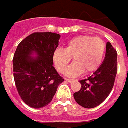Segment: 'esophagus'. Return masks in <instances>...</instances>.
<instances>
[{
  "instance_id": "esophagus-1",
  "label": "esophagus",
  "mask_w": 128,
  "mask_h": 128,
  "mask_svg": "<svg viewBox=\"0 0 128 128\" xmlns=\"http://www.w3.org/2000/svg\"><path fill=\"white\" fill-rule=\"evenodd\" d=\"M65 80H66V82H72L74 81L73 78H66Z\"/></svg>"
}]
</instances>
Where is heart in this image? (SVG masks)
Segmentation results:
<instances>
[{
  "label": "heart",
  "instance_id": "heart-1",
  "mask_svg": "<svg viewBox=\"0 0 128 128\" xmlns=\"http://www.w3.org/2000/svg\"><path fill=\"white\" fill-rule=\"evenodd\" d=\"M106 51V43L100 37L78 36L69 40L65 49L58 48L53 54V61L60 73H63L71 57L74 62L66 74L69 76L81 74L84 70L90 73L96 70L102 62Z\"/></svg>",
  "mask_w": 128,
  "mask_h": 128
}]
</instances>
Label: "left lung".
I'll return each mask as SVG.
<instances>
[{
    "mask_svg": "<svg viewBox=\"0 0 128 128\" xmlns=\"http://www.w3.org/2000/svg\"><path fill=\"white\" fill-rule=\"evenodd\" d=\"M117 71V53L110 42L106 44L105 59L90 76L80 80L81 89L74 97L78 104L86 108L100 105L110 94Z\"/></svg>",
    "mask_w": 128,
    "mask_h": 128,
    "instance_id": "left-lung-1",
    "label": "left lung"
}]
</instances>
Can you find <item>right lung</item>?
<instances>
[{"instance_id": "right-lung-1", "label": "right lung", "mask_w": 128, "mask_h": 128, "mask_svg": "<svg viewBox=\"0 0 128 128\" xmlns=\"http://www.w3.org/2000/svg\"><path fill=\"white\" fill-rule=\"evenodd\" d=\"M60 38L58 33L36 32L16 47L13 58L15 85L21 99L30 107L48 105L64 81L53 66V54ZM33 51L38 57L30 56Z\"/></svg>"}]
</instances>
